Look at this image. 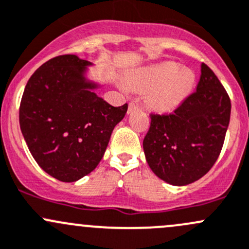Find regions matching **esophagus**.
Masks as SVG:
<instances>
[{
  "instance_id": "obj_1",
  "label": "esophagus",
  "mask_w": 249,
  "mask_h": 249,
  "mask_svg": "<svg viewBox=\"0 0 249 249\" xmlns=\"http://www.w3.org/2000/svg\"><path fill=\"white\" fill-rule=\"evenodd\" d=\"M137 107H138V106H137V104H136L135 101H131V103L129 104V113H130V112H132L133 109L137 108Z\"/></svg>"
}]
</instances>
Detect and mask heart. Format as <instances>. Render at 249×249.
Instances as JSON below:
<instances>
[{
    "mask_svg": "<svg viewBox=\"0 0 249 249\" xmlns=\"http://www.w3.org/2000/svg\"><path fill=\"white\" fill-rule=\"evenodd\" d=\"M130 87L148 90L146 105L159 112L172 111L186 99L193 83L191 72L180 70L177 63L167 62L141 68L127 75Z\"/></svg>",
    "mask_w": 249,
    "mask_h": 249,
    "instance_id": "heart-1",
    "label": "heart"
}]
</instances>
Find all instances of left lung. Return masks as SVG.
<instances>
[{
  "mask_svg": "<svg viewBox=\"0 0 249 249\" xmlns=\"http://www.w3.org/2000/svg\"><path fill=\"white\" fill-rule=\"evenodd\" d=\"M197 89L173 113L150 114L143 141L150 169L168 184L185 186L206 174L218 159L231 104L216 75L201 63Z\"/></svg>",
  "mask_w": 249,
  "mask_h": 249,
  "instance_id": "1",
  "label": "left lung"
}]
</instances>
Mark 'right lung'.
Returning <instances> with one entry per match:
<instances>
[{"label":"right lung","mask_w":249,"mask_h":249,"mask_svg":"<svg viewBox=\"0 0 249 249\" xmlns=\"http://www.w3.org/2000/svg\"><path fill=\"white\" fill-rule=\"evenodd\" d=\"M90 62L57 56L31 76L20 104V129L33 159L48 174L74 182L96 168L127 104L114 107L86 77Z\"/></svg>","instance_id":"obj_1"}]
</instances>
